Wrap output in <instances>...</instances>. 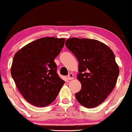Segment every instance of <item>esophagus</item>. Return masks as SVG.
Segmentation results:
<instances>
[{
	"instance_id": "1",
	"label": "esophagus",
	"mask_w": 132,
	"mask_h": 132,
	"mask_svg": "<svg viewBox=\"0 0 132 132\" xmlns=\"http://www.w3.org/2000/svg\"><path fill=\"white\" fill-rule=\"evenodd\" d=\"M73 73H70L69 74V76H67V79L69 80H72V79H73Z\"/></svg>"
}]
</instances>
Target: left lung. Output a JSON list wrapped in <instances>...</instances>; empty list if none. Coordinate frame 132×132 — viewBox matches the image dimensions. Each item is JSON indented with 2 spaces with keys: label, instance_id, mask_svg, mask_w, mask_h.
<instances>
[{
  "label": "left lung",
  "instance_id": "8db88e82",
  "mask_svg": "<svg viewBox=\"0 0 132 132\" xmlns=\"http://www.w3.org/2000/svg\"><path fill=\"white\" fill-rule=\"evenodd\" d=\"M65 45L79 62L77 77L82 85L76 94L77 101L87 108L105 101L117 83L119 67L110 47L98 40L71 38Z\"/></svg>",
  "mask_w": 132,
  "mask_h": 132
}]
</instances>
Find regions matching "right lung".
Segmentation results:
<instances>
[{
    "label": "right lung",
    "instance_id": "add662e5",
    "mask_svg": "<svg viewBox=\"0 0 132 132\" xmlns=\"http://www.w3.org/2000/svg\"><path fill=\"white\" fill-rule=\"evenodd\" d=\"M65 38L45 37L31 42L15 53L11 76L24 98L32 105L45 107L53 102L65 82L56 73L54 60Z\"/></svg>",
    "mask_w": 132,
    "mask_h": 132
}]
</instances>
